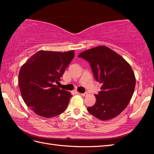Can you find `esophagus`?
<instances>
[{
	"label": "esophagus",
	"instance_id": "esophagus-1",
	"mask_svg": "<svg viewBox=\"0 0 154 154\" xmlns=\"http://www.w3.org/2000/svg\"><path fill=\"white\" fill-rule=\"evenodd\" d=\"M79 94L82 95V96H88V93H84V94Z\"/></svg>",
	"mask_w": 154,
	"mask_h": 154
}]
</instances>
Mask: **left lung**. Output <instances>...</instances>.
<instances>
[{"mask_svg": "<svg viewBox=\"0 0 154 154\" xmlns=\"http://www.w3.org/2000/svg\"><path fill=\"white\" fill-rule=\"evenodd\" d=\"M78 57L90 63L95 79L102 83V91L95 94L96 104L88 108V112L101 121L115 118L128 106L135 88L129 63L105 46L85 50Z\"/></svg>", "mask_w": 154, "mask_h": 154, "instance_id": "left-lung-1", "label": "left lung"}]
</instances>
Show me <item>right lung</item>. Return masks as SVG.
Masks as SVG:
<instances>
[{"label": "right lung", "instance_id": "obj_1", "mask_svg": "<svg viewBox=\"0 0 154 154\" xmlns=\"http://www.w3.org/2000/svg\"><path fill=\"white\" fill-rule=\"evenodd\" d=\"M74 50L60 52L40 50L19 72V86L26 104L37 115L52 118L63 113L72 96L54 85L74 57Z\"/></svg>", "mask_w": 154, "mask_h": 154}]
</instances>
